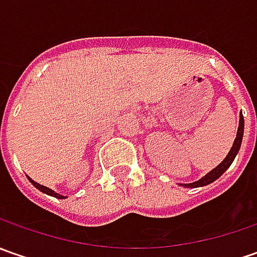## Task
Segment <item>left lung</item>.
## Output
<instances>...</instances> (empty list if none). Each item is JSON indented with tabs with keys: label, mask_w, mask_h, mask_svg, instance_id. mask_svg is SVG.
Masks as SVG:
<instances>
[{
	"label": "left lung",
	"mask_w": 257,
	"mask_h": 257,
	"mask_svg": "<svg viewBox=\"0 0 257 257\" xmlns=\"http://www.w3.org/2000/svg\"><path fill=\"white\" fill-rule=\"evenodd\" d=\"M243 128H244V120H243V115L240 114V121H239L237 136H236V140H234V143H233L232 149H230L229 154L226 156V159H224L222 163L219 164L216 169H213L212 172L207 173L204 177H202L199 182L190 183V184H184V186H186V187H200V186H206V184H210V183L214 182V180H217V179L222 176L223 173L226 172V170L230 167V164L233 163V160H234L236 154H237L239 149H240V144H242V139H243Z\"/></svg>",
	"instance_id": "1"
}]
</instances>
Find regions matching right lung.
<instances>
[{
	"mask_svg": "<svg viewBox=\"0 0 257 257\" xmlns=\"http://www.w3.org/2000/svg\"><path fill=\"white\" fill-rule=\"evenodd\" d=\"M28 180L34 184V187H37L38 190H41L43 193H45V194H50V196H54V197H57V199H65L64 196H61V194H58V193H55L54 190H51V189H48V187H45V186H41V184H38L37 182H34V180H31L30 177H28Z\"/></svg>",
	"mask_w": 257,
	"mask_h": 257,
	"instance_id": "1",
	"label": "right lung"
}]
</instances>
